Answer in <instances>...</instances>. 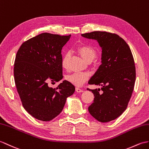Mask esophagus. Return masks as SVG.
<instances>
[{
  "mask_svg": "<svg viewBox=\"0 0 149 149\" xmlns=\"http://www.w3.org/2000/svg\"><path fill=\"white\" fill-rule=\"evenodd\" d=\"M75 91H77V93H81V92H83V90H82V89H80L79 88H77V87L75 88Z\"/></svg>",
  "mask_w": 149,
  "mask_h": 149,
  "instance_id": "1",
  "label": "esophagus"
}]
</instances>
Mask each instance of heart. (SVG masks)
I'll use <instances>...</instances> for the list:
<instances>
[{"instance_id":"1","label":"heart","mask_w":149,"mask_h":149,"mask_svg":"<svg viewBox=\"0 0 149 149\" xmlns=\"http://www.w3.org/2000/svg\"><path fill=\"white\" fill-rule=\"evenodd\" d=\"M78 51L81 54L82 57L86 61H92L96 56V51L92 46L89 45L84 44L78 47ZM70 53L67 52L61 60V66L63 68L67 69L68 68V62L70 58ZM89 74L88 72H77L68 75L66 77L67 81L72 83V84L77 86H81L85 83L89 79Z\"/></svg>"}]
</instances>
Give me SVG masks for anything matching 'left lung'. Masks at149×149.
<instances>
[{
	"label": "left lung",
	"instance_id": "left-lung-1",
	"mask_svg": "<svg viewBox=\"0 0 149 149\" xmlns=\"http://www.w3.org/2000/svg\"><path fill=\"white\" fill-rule=\"evenodd\" d=\"M82 36L97 40L102 48V64L88 82L102 88H88L95 96L88 110L100 122L111 121L126 109L133 91L136 69L132 53L126 41L116 33L95 31Z\"/></svg>",
	"mask_w": 149,
	"mask_h": 149
}]
</instances>
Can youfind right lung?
<instances>
[{"mask_svg": "<svg viewBox=\"0 0 149 149\" xmlns=\"http://www.w3.org/2000/svg\"><path fill=\"white\" fill-rule=\"evenodd\" d=\"M69 36L42 33L24 42L17 52L14 77L23 107L31 116L49 121L61 113L74 86L67 81L56 88L49 82L63 78L61 49Z\"/></svg>", "mask_w": 149, "mask_h": 149, "instance_id": "1", "label": "right lung"}]
</instances>
